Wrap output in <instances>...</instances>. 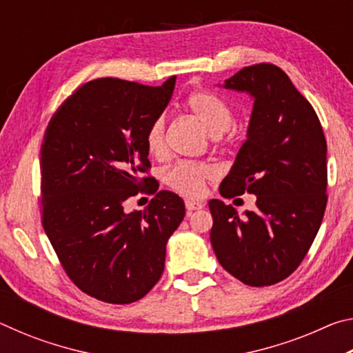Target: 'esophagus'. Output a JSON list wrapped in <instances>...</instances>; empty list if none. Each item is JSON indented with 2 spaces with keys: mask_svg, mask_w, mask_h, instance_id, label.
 <instances>
[{
  "mask_svg": "<svg viewBox=\"0 0 353 353\" xmlns=\"http://www.w3.org/2000/svg\"><path fill=\"white\" fill-rule=\"evenodd\" d=\"M185 207H187L188 212H194L204 207V204H201V202H196V201H185Z\"/></svg>",
  "mask_w": 353,
  "mask_h": 353,
  "instance_id": "34e87169",
  "label": "esophagus"
}]
</instances>
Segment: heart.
Instances as JSON below:
<instances>
[{
    "instance_id": "1",
    "label": "heart",
    "mask_w": 353,
    "mask_h": 353,
    "mask_svg": "<svg viewBox=\"0 0 353 353\" xmlns=\"http://www.w3.org/2000/svg\"><path fill=\"white\" fill-rule=\"evenodd\" d=\"M187 109L213 137L224 134L232 126L234 115L230 107L212 92H194L185 101ZM146 148L154 157L166 152V118L160 115L146 130ZM216 171L205 162H179L165 172V182L179 194L187 198H201L205 193L207 182Z\"/></svg>"
}]
</instances>
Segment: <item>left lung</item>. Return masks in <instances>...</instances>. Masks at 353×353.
<instances>
[{"instance_id":"obj_1","label":"left lung","mask_w":353,"mask_h":353,"mask_svg":"<svg viewBox=\"0 0 353 353\" xmlns=\"http://www.w3.org/2000/svg\"><path fill=\"white\" fill-rule=\"evenodd\" d=\"M224 88L254 98L248 140L219 185L223 198L244 191L256 210L208 202L210 241L227 272L249 286L282 282L305 259L327 205V141L313 105L272 63L244 67Z\"/></svg>"}]
</instances>
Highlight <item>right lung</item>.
Returning <instances> with one entry per match:
<instances>
[{
    "mask_svg": "<svg viewBox=\"0 0 353 353\" xmlns=\"http://www.w3.org/2000/svg\"><path fill=\"white\" fill-rule=\"evenodd\" d=\"M176 85L101 77L71 94L48 123L41 145V224L67 276L107 303L146 296L165 270L166 243L185 216L182 198L157 191L146 130ZM139 190L156 196L145 211L123 212Z\"/></svg>",
    "mask_w": 353,
    "mask_h": 353,
    "instance_id": "obj_1",
    "label": "right lung"
}]
</instances>
